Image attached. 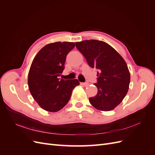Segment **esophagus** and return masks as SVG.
I'll list each match as a JSON object with an SVG mask.
<instances>
[{
  "label": "esophagus",
  "instance_id": "obj_1",
  "mask_svg": "<svg viewBox=\"0 0 155 155\" xmlns=\"http://www.w3.org/2000/svg\"><path fill=\"white\" fill-rule=\"evenodd\" d=\"M80 84L81 85L83 86H85V87H87L89 85V83H87V82H85V83H80Z\"/></svg>",
  "mask_w": 155,
  "mask_h": 155
}]
</instances>
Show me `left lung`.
<instances>
[{"instance_id": "1", "label": "left lung", "mask_w": 155, "mask_h": 155, "mask_svg": "<svg viewBox=\"0 0 155 155\" xmlns=\"http://www.w3.org/2000/svg\"><path fill=\"white\" fill-rule=\"evenodd\" d=\"M77 49L92 68H96L97 93L89 98L96 109L109 111L122 101L128 92L130 73L125 61L105 42L92 39L76 43Z\"/></svg>"}]
</instances>
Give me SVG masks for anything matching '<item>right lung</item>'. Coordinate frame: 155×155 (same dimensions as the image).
<instances>
[{"label": "right lung", "instance_id": "1", "mask_svg": "<svg viewBox=\"0 0 155 155\" xmlns=\"http://www.w3.org/2000/svg\"><path fill=\"white\" fill-rule=\"evenodd\" d=\"M75 46L72 42L50 43L35 55L28 73V83L31 96L42 109L57 112L66 105L78 79L59 78L67 55Z\"/></svg>", "mask_w": 155, "mask_h": 155}]
</instances>
